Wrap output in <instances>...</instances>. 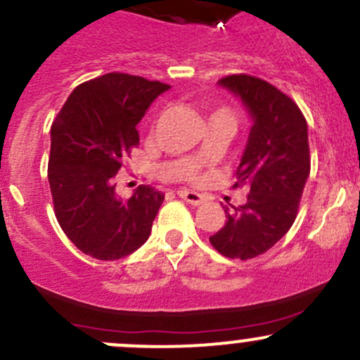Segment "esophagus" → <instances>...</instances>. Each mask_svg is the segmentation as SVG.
<instances>
[{"label": "esophagus", "instance_id": "esophagus-1", "mask_svg": "<svg viewBox=\"0 0 360 360\" xmlns=\"http://www.w3.org/2000/svg\"><path fill=\"white\" fill-rule=\"evenodd\" d=\"M179 195L184 201H187L188 205L192 206H198L201 205L202 201H205V198H202L199 192H194V191H187V188H184V191H179Z\"/></svg>", "mask_w": 360, "mask_h": 360}]
</instances>
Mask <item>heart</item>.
Wrapping results in <instances>:
<instances>
[{
	"instance_id": "1",
	"label": "heart",
	"mask_w": 360,
	"mask_h": 360,
	"mask_svg": "<svg viewBox=\"0 0 360 360\" xmlns=\"http://www.w3.org/2000/svg\"><path fill=\"white\" fill-rule=\"evenodd\" d=\"M212 117H226V119H229L233 124L236 122V115H234V112L231 108H226V106L213 110ZM191 179H194V175H191Z\"/></svg>"
}]
</instances>
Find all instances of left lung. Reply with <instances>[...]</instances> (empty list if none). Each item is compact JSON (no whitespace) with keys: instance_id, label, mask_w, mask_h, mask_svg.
<instances>
[{"instance_id":"1","label":"left lung","mask_w":360,"mask_h":360,"mask_svg":"<svg viewBox=\"0 0 360 360\" xmlns=\"http://www.w3.org/2000/svg\"><path fill=\"white\" fill-rule=\"evenodd\" d=\"M220 85L240 96L254 119L233 188L248 187L247 202L226 212L210 243L229 259L268 252L292 227L309 175L308 126L300 106L280 89L247 73L227 75Z\"/></svg>"}]
</instances>
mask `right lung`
Wrapping results in <instances>:
<instances>
[{
  "instance_id": "1",
  "label": "right lung",
  "mask_w": 360,
  "mask_h": 360,
  "mask_svg": "<svg viewBox=\"0 0 360 360\" xmlns=\"http://www.w3.org/2000/svg\"><path fill=\"white\" fill-rule=\"evenodd\" d=\"M168 89L113 71L78 85L52 122L49 184L56 219L85 255L117 261L150 236L165 194L140 185L120 198L115 175L140 143L136 124Z\"/></svg>"
}]
</instances>
